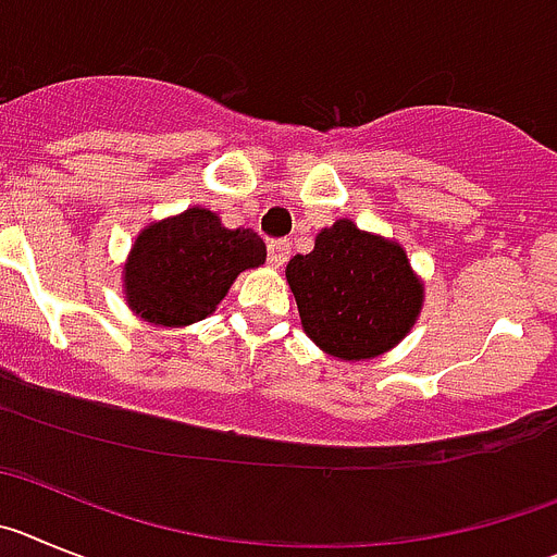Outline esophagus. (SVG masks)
I'll use <instances>...</instances> for the list:
<instances>
[{"mask_svg":"<svg viewBox=\"0 0 557 557\" xmlns=\"http://www.w3.org/2000/svg\"><path fill=\"white\" fill-rule=\"evenodd\" d=\"M267 252H269V263H272L274 269H280V267H283V263H285V260H288L290 247H288V242H283V238H277V242H269Z\"/></svg>","mask_w":557,"mask_h":557,"instance_id":"obj_1","label":"esophagus"}]
</instances>
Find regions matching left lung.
Instances as JSON below:
<instances>
[{"instance_id": "8db88e82", "label": "left lung", "mask_w": 557, "mask_h": 557, "mask_svg": "<svg viewBox=\"0 0 557 557\" xmlns=\"http://www.w3.org/2000/svg\"><path fill=\"white\" fill-rule=\"evenodd\" d=\"M285 277L305 333L344 360L391 349L422 310V285L403 247L363 233L349 219L315 235L310 255H294Z\"/></svg>"}]
</instances>
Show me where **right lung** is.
<instances>
[{"instance_id": "1", "label": "right lung", "mask_w": 557, "mask_h": 557, "mask_svg": "<svg viewBox=\"0 0 557 557\" xmlns=\"http://www.w3.org/2000/svg\"><path fill=\"white\" fill-rule=\"evenodd\" d=\"M263 260L258 233L227 230L216 213L188 208L138 235L124 267L127 302L147 322L183 327L213 313L233 280Z\"/></svg>"}]
</instances>
